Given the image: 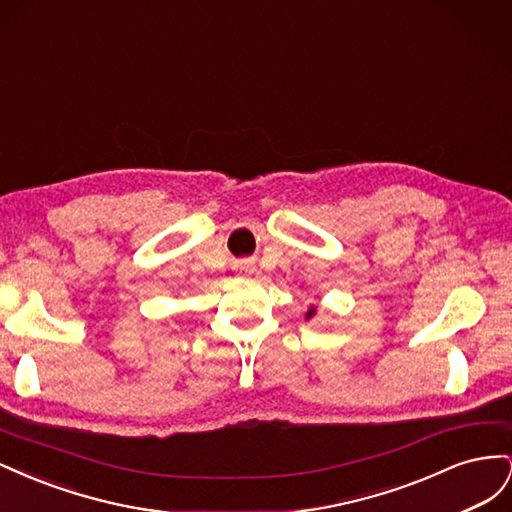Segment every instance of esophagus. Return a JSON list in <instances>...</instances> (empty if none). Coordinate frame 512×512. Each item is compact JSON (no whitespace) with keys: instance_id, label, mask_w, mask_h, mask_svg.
I'll list each match as a JSON object with an SVG mask.
<instances>
[{"instance_id":"obj_1","label":"esophagus","mask_w":512,"mask_h":512,"mask_svg":"<svg viewBox=\"0 0 512 512\" xmlns=\"http://www.w3.org/2000/svg\"><path fill=\"white\" fill-rule=\"evenodd\" d=\"M239 271H243V273L250 275V273H254V265H252V262H241V265H239Z\"/></svg>"}]
</instances>
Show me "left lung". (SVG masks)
I'll return each instance as SVG.
<instances>
[{"mask_svg": "<svg viewBox=\"0 0 512 512\" xmlns=\"http://www.w3.org/2000/svg\"><path fill=\"white\" fill-rule=\"evenodd\" d=\"M314 316H316V307L312 305V307H309V309H307V312H305V320H312Z\"/></svg>", "mask_w": 512, "mask_h": 512, "instance_id": "8db88e82", "label": "left lung"}]
</instances>
